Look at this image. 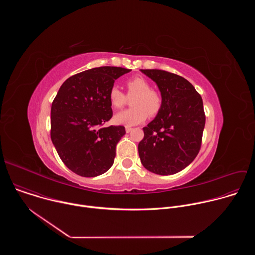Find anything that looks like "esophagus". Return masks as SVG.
Wrapping results in <instances>:
<instances>
[{
	"instance_id": "obj_1",
	"label": "esophagus",
	"mask_w": 255,
	"mask_h": 255,
	"mask_svg": "<svg viewBox=\"0 0 255 255\" xmlns=\"http://www.w3.org/2000/svg\"><path fill=\"white\" fill-rule=\"evenodd\" d=\"M125 130H126V132H127V133H129V132H131L132 128H131V127H129V126H126V127H125Z\"/></svg>"
}]
</instances>
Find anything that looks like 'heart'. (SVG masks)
I'll return each mask as SVG.
<instances>
[{
  "instance_id": "1",
  "label": "heart",
  "mask_w": 255,
  "mask_h": 255,
  "mask_svg": "<svg viewBox=\"0 0 255 255\" xmlns=\"http://www.w3.org/2000/svg\"><path fill=\"white\" fill-rule=\"evenodd\" d=\"M127 96L116 86L112 87L109 92V99L114 109H120L129 99L133 108L121 111L114 116V122L118 125L134 126L146 120L147 116H156L162 107V99L160 95L151 90V86L147 80L142 77H134L126 83Z\"/></svg>"
}]
</instances>
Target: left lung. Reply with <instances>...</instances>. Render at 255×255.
I'll return each instance as SVG.
<instances>
[{
    "mask_svg": "<svg viewBox=\"0 0 255 255\" xmlns=\"http://www.w3.org/2000/svg\"><path fill=\"white\" fill-rule=\"evenodd\" d=\"M158 87L162 107L143 128L138 144L141 163L147 170L173 174L186 168L198 155L206 117L202 97L194 86L177 75L160 69H140Z\"/></svg>",
    "mask_w": 255,
    "mask_h": 255,
    "instance_id": "1",
    "label": "left lung"
}]
</instances>
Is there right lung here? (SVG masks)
<instances>
[{
    "instance_id": "add662e5",
    "label": "right lung",
    "mask_w": 255,
    "mask_h": 255,
    "mask_svg": "<svg viewBox=\"0 0 255 255\" xmlns=\"http://www.w3.org/2000/svg\"><path fill=\"white\" fill-rule=\"evenodd\" d=\"M131 69L101 66L68 78L51 106L50 136L63 163L75 173L94 177L110 169L123 126L101 127L113 116L109 92Z\"/></svg>"
}]
</instances>
